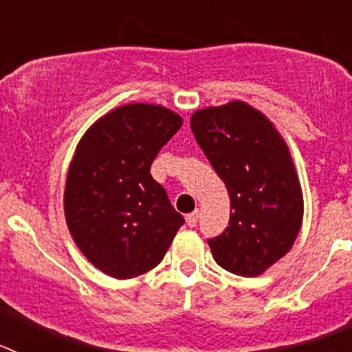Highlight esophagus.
Here are the masks:
<instances>
[{
    "mask_svg": "<svg viewBox=\"0 0 352 352\" xmlns=\"http://www.w3.org/2000/svg\"><path fill=\"white\" fill-rule=\"evenodd\" d=\"M185 220H186V226L195 227V223H197V220H199V211L195 210V211H192V213H188L185 217Z\"/></svg>",
    "mask_w": 352,
    "mask_h": 352,
    "instance_id": "1",
    "label": "esophagus"
}]
</instances>
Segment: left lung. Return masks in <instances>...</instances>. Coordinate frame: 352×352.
Segmentation results:
<instances>
[{
    "mask_svg": "<svg viewBox=\"0 0 352 352\" xmlns=\"http://www.w3.org/2000/svg\"><path fill=\"white\" fill-rule=\"evenodd\" d=\"M194 138L231 197L229 227L208 239L227 272L257 276L291 250L303 194L291 153L272 121L245 102L195 111Z\"/></svg>",
    "mask_w": 352,
    "mask_h": 352,
    "instance_id": "8db88e82",
    "label": "left lung"
}]
</instances>
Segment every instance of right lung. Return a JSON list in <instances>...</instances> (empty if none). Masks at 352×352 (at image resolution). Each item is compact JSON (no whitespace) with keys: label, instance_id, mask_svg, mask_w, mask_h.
<instances>
[{"label":"right lung","instance_id":"1","mask_svg":"<svg viewBox=\"0 0 352 352\" xmlns=\"http://www.w3.org/2000/svg\"><path fill=\"white\" fill-rule=\"evenodd\" d=\"M182 125L162 105L126 104L96 120L77 144L65 219L79 250L105 275L133 278L153 270L185 222L149 173Z\"/></svg>","mask_w":352,"mask_h":352}]
</instances>
